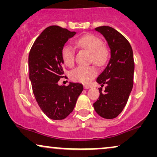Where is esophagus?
Returning <instances> with one entry per match:
<instances>
[{"label":"esophagus","instance_id":"esophagus-1","mask_svg":"<svg viewBox=\"0 0 157 157\" xmlns=\"http://www.w3.org/2000/svg\"><path fill=\"white\" fill-rule=\"evenodd\" d=\"M83 87H84L85 89H90V88H91V86H89V85H83Z\"/></svg>","mask_w":157,"mask_h":157}]
</instances>
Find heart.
I'll return each mask as SVG.
<instances>
[{
    "label": "heart",
    "mask_w": 157,
    "mask_h": 157,
    "mask_svg": "<svg viewBox=\"0 0 157 157\" xmlns=\"http://www.w3.org/2000/svg\"><path fill=\"white\" fill-rule=\"evenodd\" d=\"M77 46L86 49L91 53L92 61L97 65H101L106 59V52L102 48V40L96 36L87 34L78 38L76 41ZM61 59L63 63L71 66L74 62V49L71 46L66 44L61 49ZM97 71L93 66H79L71 71L70 76L73 81L83 83H88L96 76Z\"/></svg>",
    "instance_id": "heart-1"
}]
</instances>
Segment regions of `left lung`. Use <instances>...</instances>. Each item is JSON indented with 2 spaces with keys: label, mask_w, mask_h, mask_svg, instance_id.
Listing matches in <instances>:
<instances>
[{
  "label": "left lung",
  "mask_w": 157,
  "mask_h": 157,
  "mask_svg": "<svg viewBox=\"0 0 157 157\" xmlns=\"http://www.w3.org/2000/svg\"><path fill=\"white\" fill-rule=\"evenodd\" d=\"M106 39L110 48L109 63L96 79L104 86L99 89L100 96L94 104L96 112L104 119H111L119 116L125 107L134 84V61L129 42L113 28H96Z\"/></svg>",
  "instance_id": "obj_1"
}]
</instances>
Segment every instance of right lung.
Here are the masks:
<instances>
[{
    "mask_svg": "<svg viewBox=\"0 0 157 157\" xmlns=\"http://www.w3.org/2000/svg\"><path fill=\"white\" fill-rule=\"evenodd\" d=\"M76 33L51 25L40 34L29 56V79L38 106L48 118L65 119L72 112L82 92L81 83L69 82L67 86L58 81L63 74L61 49Z\"/></svg>",
    "mask_w": 157,
    "mask_h": 157,
    "instance_id": "right-lung-1",
    "label": "right lung"
}]
</instances>
